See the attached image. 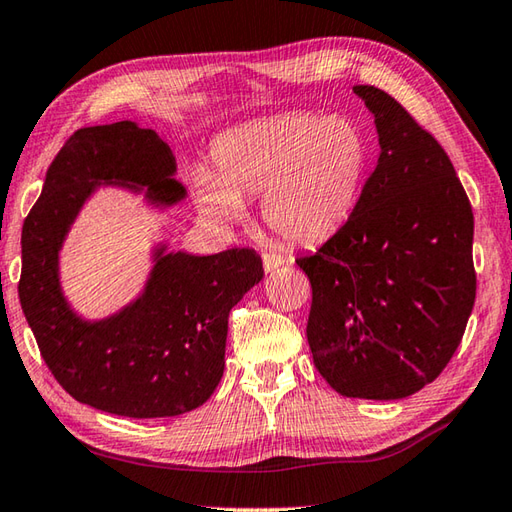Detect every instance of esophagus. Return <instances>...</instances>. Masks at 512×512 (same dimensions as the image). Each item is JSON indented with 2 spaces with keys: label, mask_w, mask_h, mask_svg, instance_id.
<instances>
[{
  "label": "esophagus",
  "mask_w": 512,
  "mask_h": 512,
  "mask_svg": "<svg viewBox=\"0 0 512 512\" xmlns=\"http://www.w3.org/2000/svg\"><path fill=\"white\" fill-rule=\"evenodd\" d=\"M281 265H285V256L283 254H274V252H265L263 254V267L265 272H274Z\"/></svg>",
  "instance_id": "esophagus-1"
}]
</instances>
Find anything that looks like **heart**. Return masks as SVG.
Returning <instances> with one entry per match:
<instances>
[{"mask_svg": "<svg viewBox=\"0 0 512 512\" xmlns=\"http://www.w3.org/2000/svg\"><path fill=\"white\" fill-rule=\"evenodd\" d=\"M211 151L216 171H194L202 214L229 227L245 218V198L260 194V216L294 243H318L350 220L372 158L359 122L310 111L238 124Z\"/></svg>", "mask_w": 512, "mask_h": 512, "instance_id": "1", "label": "heart"}]
</instances>
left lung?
Listing matches in <instances>:
<instances>
[{
  "label": "left lung",
  "mask_w": 512,
  "mask_h": 512,
  "mask_svg": "<svg viewBox=\"0 0 512 512\" xmlns=\"http://www.w3.org/2000/svg\"><path fill=\"white\" fill-rule=\"evenodd\" d=\"M379 160L350 220L296 265L312 283L316 370L343 397L406 399L437 379L475 305L472 209L441 144L381 89Z\"/></svg>",
  "instance_id": "obj_1"
}]
</instances>
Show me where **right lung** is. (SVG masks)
<instances>
[{"instance_id": "obj_1", "label": "right lung", "mask_w": 512, "mask_h": 512, "mask_svg": "<svg viewBox=\"0 0 512 512\" xmlns=\"http://www.w3.org/2000/svg\"><path fill=\"white\" fill-rule=\"evenodd\" d=\"M176 156L156 131L124 120L75 131L46 171L22 229L19 303L48 370L73 399L120 417L156 419L202 406L225 370L231 307L263 281L254 249L198 256L151 247L140 294L86 318L62 287L60 254L89 202L115 187L167 211L187 198Z\"/></svg>"}]
</instances>
